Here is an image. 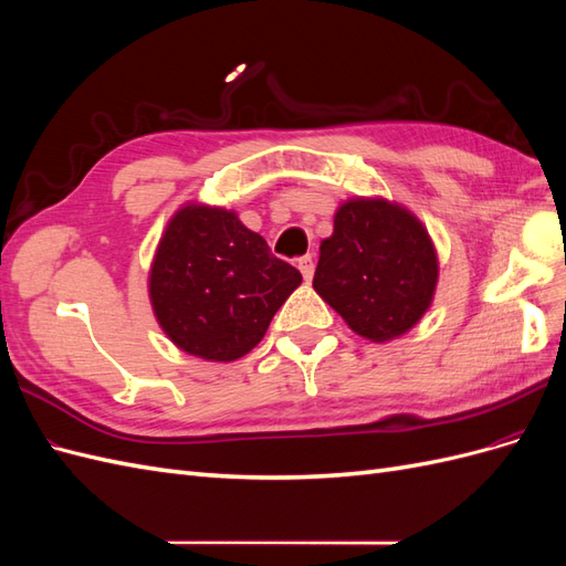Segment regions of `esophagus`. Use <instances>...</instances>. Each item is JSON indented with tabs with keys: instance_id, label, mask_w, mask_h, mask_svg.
Wrapping results in <instances>:
<instances>
[{
	"instance_id": "obj_1",
	"label": "esophagus",
	"mask_w": 566,
	"mask_h": 566,
	"mask_svg": "<svg viewBox=\"0 0 566 566\" xmlns=\"http://www.w3.org/2000/svg\"><path fill=\"white\" fill-rule=\"evenodd\" d=\"M297 266H300V271H302V276H304V281L310 283L312 279H314V260H312V254H306V256H300V262H297Z\"/></svg>"
}]
</instances>
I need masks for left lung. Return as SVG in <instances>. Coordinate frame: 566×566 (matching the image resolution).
<instances>
[{"label":"left lung","instance_id":"8db88e82","mask_svg":"<svg viewBox=\"0 0 566 566\" xmlns=\"http://www.w3.org/2000/svg\"><path fill=\"white\" fill-rule=\"evenodd\" d=\"M439 279L422 221L385 198H354L321 243L314 290L370 342L408 333L430 310Z\"/></svg>","mask_w":566,"mask_h":566}]
</instances>
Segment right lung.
<instances>
[{
  "instance_id": "right-lung-1",
  "label": "right lung",
  "mask_w": 566,
  "mask_h": 566,
  "mask_svg": "<svg viewBox=\"0 0 566 566\" xmlns=\"http://www.w3.org/2000/svg\"><path fill=\"white\" fill-rule=\"evenodd\" d=\"M302 273L273 256L235 212L188 202L169 219L150 264L160 328L205 361H235L262 342Z\"/></svg>"
}]
</instances>
